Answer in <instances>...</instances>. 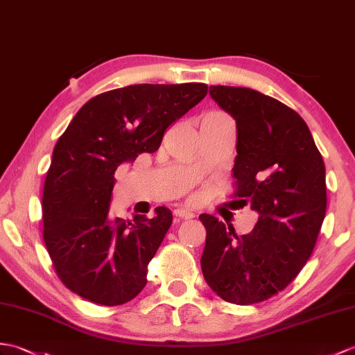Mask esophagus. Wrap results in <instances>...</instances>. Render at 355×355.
Returning <instances> with one entry per match:
<instances>
[{"instance_id":"34e87169","label":"esophagus","mask_w":355,"mask_h":355,"mask_svg":"<svg viewBox=\"0 0 355 355\" xmlns=\"http://www.w3.org/2000/svg\"><path fill=\"white\" fill-rule=\"evenodd\" d=\"M174 215L178 218V219H192V218H195V215L191 211V210H184V209H177L175 211H174Z\"/></svg>"}]
</instances>
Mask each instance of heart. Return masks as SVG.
Listing matches in <instances>:
<instances>
[{
  "mask_svg": "<svg viewBox=\"0 0 355 355\" xmlns=\"http://www.w3.org/2000/svg\"><path fill=\"white\" fill-rule=\"evenodd\" d=\"M211 113H215V114H222V113H219V112H211Z\"/></svg>",
  "mask_w": 355,
  "mask_h": 355,
  "instance_id": "b5f03b06",
  "label": "heart"
}]
</instances>
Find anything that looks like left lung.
<instances>
[{"mask_svg": "<svg viewBox=\"0 0 355 355\" xmlns=\"http://www.w3.org/2000/svg\"><path fill=\"white\" fill-rule=\"evenodd\" d=\"M209 94L236 121L234 195L259 219L239 237L202 213L201 269L222 300L248 306L286 289L311 255L327 210L325 164L291 107L250 87L210 86Z\"/></svg>", "mask_w": 355, "mask_h": 355, "instance_id": "1", "label": "left lung"}]
</instances>
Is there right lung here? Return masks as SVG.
<instances>
[{
  "instance_id": "right-lung-1",
  "label": "right lung",
  "mask_w": 355,
  "mask_h": 355,
  "mask_svg": "<svg viewBox=\"0 0 355 355\" xmlns=\"http://www.w3.org/2000/svg\"><path fill=\"white\" fill-rule=\"evenodd\" d=\"M205 95L204 83L109 90L81 107L57 140L44 184V242L69 291L101 306L142 292L172 213L157 207L151 219L112 218L114 172L157 151L166 128Z\"/></svg>"
}]
</instances>
